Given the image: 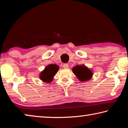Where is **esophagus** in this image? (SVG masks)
Instances as JSON below:
<instances>
[{"label": "esophagus", "mask_w": 128, "mask_h": 128, "mask_svg": "<svg viewBox=\"0 0 128 128\" xmlns=\"http://www.w3.org/2000/svg\"><path fill=\"white\" fill-rule=\"evenodd\" d=\"M68 64H63V66H63V68H64V69H67V68H68Z\"/></svg>", "instance_id": "esophagus-1"}]
</instances>
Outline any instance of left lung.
<instances>
[{"instance_id": "obj_1", "label": "left lung", "mask_w": 128, "mask_h": 128, "mask_svg": "<svg viewBox=\"0 0 128 128\" xmlns=\"http://www.w3.org/2000/svg\"><path fill=\"white\" fill-rule=\"evenodd\" d=\"M72 71L81 81L89 80L92 78V73L85 66H76L72 68Z\"/></svg>"}]
</instances>
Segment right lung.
I'll return each mask as SVG.
<instances>
[{"mask_svg": "<svg viewBox=\"0 0 128 128\" xmlns=\"http://www.w3.org/2000/svg\"><path fill=\"white\" fill-rule=\"evenodd\" d=\"M58 69H59V66L57 65H49L40 73V79L44 82H50L52 80L53 77L57 73Z\"/></svg>", "mask_w": 128, "mask_h": 128, "instance_id": "right-lung-1", "label": "right lung"}]
</instances>
